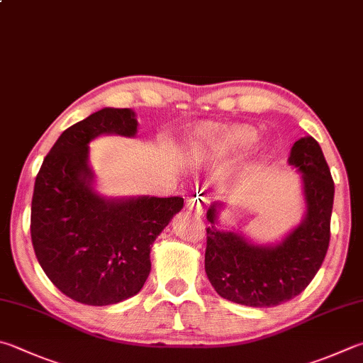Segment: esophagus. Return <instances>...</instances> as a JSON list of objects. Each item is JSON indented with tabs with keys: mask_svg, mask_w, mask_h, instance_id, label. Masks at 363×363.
<instances>
[{
	"mask_svg": "<svg viewBox=\"0 0 363 363\" xmlns=\"http://www.w3.org/2000/svg\"><path fill=\"white\" fill-rule=\"evenodd\" d=\"M186 208L194 213L195 216H201L203 214V200L199 199V196H192L186 201Z\"/></svg>",
	"mask_w": 363,
	"mask_h": 363,
	"instance_id": "34e87169",
	"label": "esophagus"
}]
</instances>
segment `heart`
<instances>
[{
	"instance_id": "obj_1",
	"label": "heart",
	"mask_w": 363,
	"mask_h": 363,
	"mask_svg": "<svg viewBox=\"0 0 363 363\" xmlns=\"http://www.w3.org/2000/svg\"><path fill=\"white\" fill-rule=\"evenodd\" d=\"M259 131L249 125H227L203 130L195 143V162L203 167H220L245 157L259 141ZM247 171L235 176L233 186L241 187L246 182Z\"/></svg>"
}]
</instances>
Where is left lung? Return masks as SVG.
I'll list each match as a JSON object with an SVG mask.
<instances>
[{
  "label": "left lung",
  "instance_id": "left-lung-1",
  "mask_svg": "<svg viewBox=\"0 0 363 363\" xmlns=\"http://www.w3.org/2000/svg\"><path fill=\"white\" fill-rule=\"evenodd\" d=\"M289 164L301 174L305 217L276 245H257L241 230L217 225L222 204L208 209L206 269L211 286L222 298L238 305L267 308L292 300L319 272L330 241L335 186L319 143L300 138Z\"/></svg>",
  "mask_w": 363,
  "mask_h": 363
}]
</instances>
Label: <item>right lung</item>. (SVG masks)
<instances>
[{"instance_id":"add662e5","label":"right lung","mask_w":363,"mask_h":363,"mask_svg":"<svg viewBox=\"0 0 363 363\" xmlns=\"http://www.w3.org/2000/svg\"><path fill=\"white\" fill-rule=\"evenodd\" d=\"M136 133L131 109L96 111L63 131L36 176L30 227L36 259L58 291L84 305H114L140 292L155 238L184 206L181 196L108 199L95 190L90 141Z\"/></svg>"}]
</instances>
